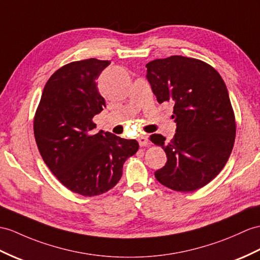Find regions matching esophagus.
I'll return each instance as SVG.
<instances>
[{
  "label": "esophagus",
  "mask_w": 260,
  "mask_h": 260,
  "mask_svg": "<svg viewBox=\"0 0 260 260\" xmlns=\"http://www.w3.org/2000/svg\"><path fill=\"white\" fill-rule=\"evenodd\" d=\"M138 142L140 144V147H145V145L149 144V137L145 135H141L138 137Z\"/></svg>",
  "instance_id": "34e87169"
}]
</instances>
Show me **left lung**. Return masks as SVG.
I'll return each mask as SVG.
<instances>
[{"mask_svg":"<svg viewBox=\"0 0 260 260\" xmlns=\"http://www.w3.org/2000/svg\"><path fill=\"white\" fill-rule=\"evenodd\" d=\"M145 67L157 103L174 105L176 123L170 142L162 135L150 137L168 157L155 179L173 191L193 192L210 183L232 153L236 123L229 91L220 75L199 59L175 55Z\"/></svg>","mask_w":260,"mask_h":260,"instance_id":"1","label":"left lung"}]
</instances>
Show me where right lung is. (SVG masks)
Instances as JSON below:
<instances>
[{
    "instance_id": "add662e5",
    "label": "right lung",
    "mask_w": 260,
    "mask_h": 260,
    "mask_svg": "<svg viewBox=\"0 0 260 260\" xmlns=\"http://www.w3.org/2000/svg\"><path fill=\"white\" fill-rule=\"evenodd\" d=\"M109 60L73 61L56 71L41 97L34 118V135L44 162L62 185L82 196L108 192L121 179L123 163L139 149L100 130L92 118L106 103L97 88Z\"/></svg>"
}]
</instances>
